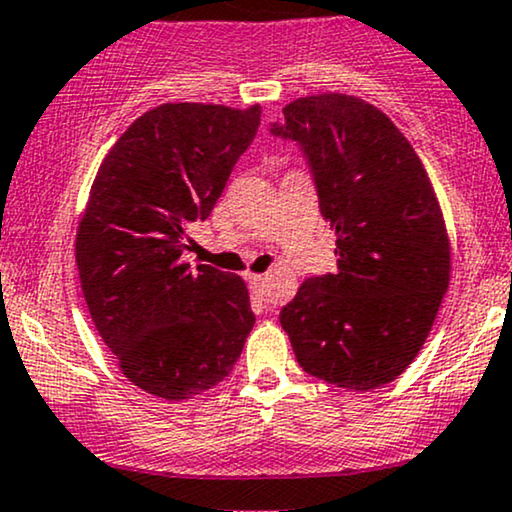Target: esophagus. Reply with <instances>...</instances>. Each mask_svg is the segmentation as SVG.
Segmentation results:
<instances>
[{"instance_id":"esophagus-1","label":"esophagus","mask_w":512,"mask_h":512,"mask_svg":"<svg viewBox=\"0 0 512 512\" xmlns=\"http://www.w3.org/2000/svg\"><path fill=\"white\" fill-rule=\"evenodd\" d=\"M248 281H250L252 293H255V296H262L264 286H267V276H262V274H250Z\"/></svg>"}]
</instances>
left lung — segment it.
Listing matches in <instances>:
<instances>
[{
    "label": "left lung",
    "instance_id": "1",
    "mask_svg": "<svg viewBox=\"0 0 512 512\" xmlns=\"http://www.w3.org/2000/svg\"><path fill=\"white\" fill-rule=\"evenodd\" d=\"M272 134L301 146L337 272L305 279L279 322L305 373L368 392L402 375L450 284V240L431 180L385 113L344 93L305 96Z\"/></svg>",
    "mask_w": 512,
    "mask_h": 512
}]
</instances>
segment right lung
<instances>
[{"instance_id": "1", "label": "right lung", "mask_w": 512, "mask_h": 512, "mask_svg": "<svg viewBox=\"0 0 512 512\" xmlns=\"http://www.w3.org/2000/svg\"><path fill=\"white\" fill-rule=\"evenodd\" d=\"M248 110L163 103L127 127L93 180L76 231L88 313L129 383L180 402L219 385L255 325L245 281L182 262L257 127Z\"/></svg>"}]
</instances>
